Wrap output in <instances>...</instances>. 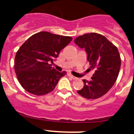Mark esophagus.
Instances as JSON below:
<instances>
[{"instance_id": "1", "label": "esophagus", "mask_w": 134, "mask_h": 134, "mask_svg": "<svg viewBox=\"0 0 134 134\" xmlns=\"http://www.w3.org/2000/svg\"><path fill=\"white\" fill-rule=\"evenodd\" d=\"M68 76H69V77H71L72 79H76V77H75V76H73V75L71 74V73H68Z\"/></svg>"}]
</instances>
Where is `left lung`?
Instances as JSON below:
<instances>
[{
	"label": "left lung",
	"instance_id": "8db88e82",
	"mask_svg": "<svg viewBox=\"0 0 134 134\" xmlns=\"http://www.w3.org/2000/svg\"><path fill=\"white\" fill-rule=\"evenodd\" d=\"M74 42L85 49L90 69L95 70L91 80H83V87L77 93L89 99L104 96L114 85L120 72L121 59L118 48L104 36L96 32L79 36Z\"/></svg>",
	"mask_w": 134,
	"mask_h": 134
}]
</instances>
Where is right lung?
I'll return each instance as SVG.
<instances>
[{"label":"right lung","instance_id":"add662e5","mask_svg":"<svg viewBox=\"0 0 134 134\" xmlns=\"http://www.w3.org/2000/svg\"><path fill=\"white\" fill-rule=\"evenodd\" d=\"M72 38L43 31L27 39L16 52L14 71L21 86L36 96L51 92L66 72H59L52 65L60 51Z\"/></svg>","mask_w":134,"mask_h":134}]
</instances>
